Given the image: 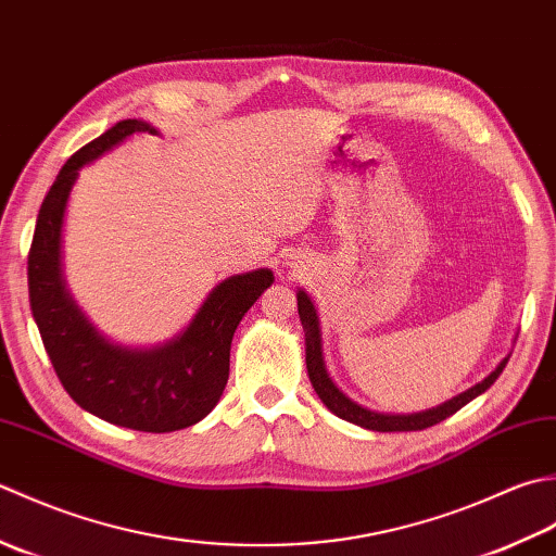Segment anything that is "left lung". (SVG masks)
<instances>
[{"label": "left lung", "instance_id": "obj_1", "mask_svg": "<svg viewBox=\"0 0 556 556\" xmlns=\"http://www.w3.org/2000/svg\"><path fill=\"white\" fill-rule=\"evenodd\" d=\"M298 312L304 328V350H307V357L304 359H307V374L316 395H319L328 410L341 417V420L371 429V432H417V429L439 425L441 420H446V417H451L453 413H458L463 405H468L472 399H478V395H482L486 389H490L496 381V377L504 371L508 357H511L506 355L500 365H496V369L486 374L480 383H475V387H470L468 391H463L458 395H453V399L446 403L429 407V410L410 413V415L377 413V410H369V407H362L353 399H348V395L336 387L333 379L328 377L326 362H324V348H321L319 314H316L312 298L302 288L298 290Z\"/></svg>", "mask_w": 556, "mask_h": 556}]
</instances>
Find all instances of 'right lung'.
Listing matches in <instances>:
<instances>
[{
  "instance_id": "add662e5",
  "label": "right lung",
  "mask_w": 556,
  "mask_h": 556,
  "mask_svg": "<svg viewBox=\"0 0 556 556\" xmlns=\"http://www.w3.org/2000/svg\"><path fill=\"white\" fill-rule=\"evenodd\" d=\"M155 127L122 119L76 151L45 197L28 252V298L42 345L64 391L100 420L136 432H175L201 422L218 405L230 374V345L242 316L274 282L256 268L218 282L191 321L169 341L131 348L110 341L88 321L62 276V225L78 169L131 134Z\"/></svg>"
}]
</instances>
